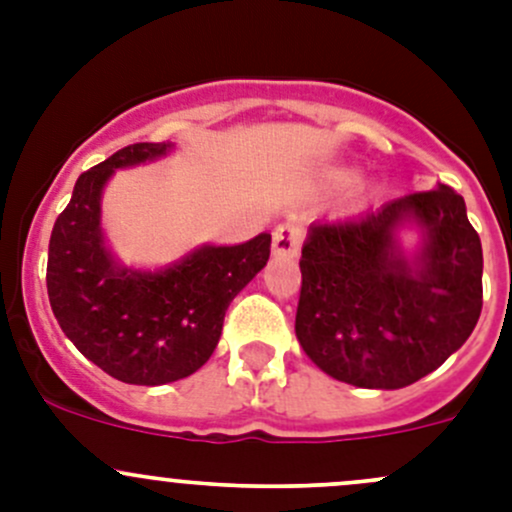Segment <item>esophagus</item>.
Listing matches in <instances>:
<instances>
[{
    "mask_svg": "<svg viewBox=\"0 0 512 512\" xmlns=\"http://www.w3.org/2000/svg\"><path fill=\"white\" fill-rule=\"evenodd\" d=\"M302 242V225L287 220V223L277 225L272 232V255L275 257H294Z\"/></svg>",
    "mask_w": 512,
    "mask_h": 512,
    "instance_id": "obj_1",
    "label": "esophagus"
}]
</instances>
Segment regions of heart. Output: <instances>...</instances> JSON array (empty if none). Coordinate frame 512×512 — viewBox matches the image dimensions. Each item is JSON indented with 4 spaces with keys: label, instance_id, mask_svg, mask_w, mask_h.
Instances as JSON below:
<instances>
[{
    "label": "heart",
    "instance_id": "obj_1",
    "mask_svg": "<svg viewBox=\"0 0 512 512\" xmlns=\"http://www.w3.org/2000/svg\"><path fill=\"white\" fill-rule=\"evenodd\" d=\"M349 180H352V173H349V170H339V173L334 175V183L337 185H347Z\"/></svg>",
    "mask_w": 512,
    "mask_h": 512
}]
</instances>
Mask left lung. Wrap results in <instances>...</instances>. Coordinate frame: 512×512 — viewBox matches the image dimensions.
<instances>
[{
    "mask_svg": "<svg viewBox=\"0 0 512 512\" xmlns=\"http://www.w3.org/2000/svg\"><path fill=\"white\" fill-rule=\"evenodd\" d=\"M406 224L422 230L411 261L398 245ZM299 270L304 354L361 389H404L431 374L471 337L483 307V247L448 185L312 225Z\"/></svg>",
    "mask_w": 512,
    "mask_h": 512,
    "instance_id": "1",
    "label": "left lung"
}]
</instances>
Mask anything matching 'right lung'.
<instances>
[{
  "label": "right lung",
  "mask_w": 512,
  "mask_h": 512,
  "mask_svg": "<svg viewBox=\"0 0 512 512\" xmlns=\"http://www.w3.org/2000/svg\"><path fill=\"white\" fill-rule=\"evenodd\" d=\"M133 143L79 175L49 240L46 289L66 337L123 384L160 386L198 371L215 352L235 294L270 260V232L242 245H203L165 270H128L101 232V193L118 168L170 153Z\"/></svg>",
  "instance_id": "add662e5"
}]
</instances>
